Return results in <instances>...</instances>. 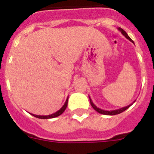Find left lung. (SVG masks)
Wrapping results in <instances>:
<instances>
[{
	"label": "left lung",
	"mask_w": 154,
	"mask_h": 154,
	"mask_svg": "<svg viewBox=\"0 0 154 154\" xmlns=\"http://www.w3.org/2000/svg\"><path fill=\"white\" fill-rule=\"evenodd\" d=\"M118 30H119V31H120L121 33L123 34V35H124L125 37H126V38L128 39V40H130V42H133V44H134V42H133V41L132 40L131 38H130V37H129V35H127V33H126V32L124 31V30L122 29V28H118ZM89 100H90L91 106H92V108H93L94 109L96 110V112H99V113L103 114V115H109V116L117 115V114L121 113V112H123V111H125V110H126V109H127L129 108V107H130V106H132V105H133V103H135V101H134L133 103H131V104L129 105V106H125V107H122V108L118 109H115V110H104V109H100V108H99V107L96 106V105H95L93 103H92V99H91L90 97H89Z\"/></svg>",
	"instance_id": "8db88e82"
}]
</instances>
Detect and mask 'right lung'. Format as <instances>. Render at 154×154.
<instances>
[{
    "instance_id": "add662e5",
    "label": "right lung",
    "mask_w": 154,
    "mask_h": 154,
    "mask_svg": "<svg viewBox=\"0 0 154 154\" xmlns=\"http://www.w3.org/2000/svg\"><path fill=\"white\" fill-rule=\"evenodd\" d=\"M68 100H69V97L67 98L66 99V101H65V104L63 105V106L59 110H58L57 112H55V113H52L51 115H48V116H38V115H35V114H32V113H30L31 115H32L33 116L36 118H38V119H51V118H55L58 116H60L61 114H62L64 112V111L65 110L66 107H67V105H68Z\"/></svg>"
}]
</instances>
